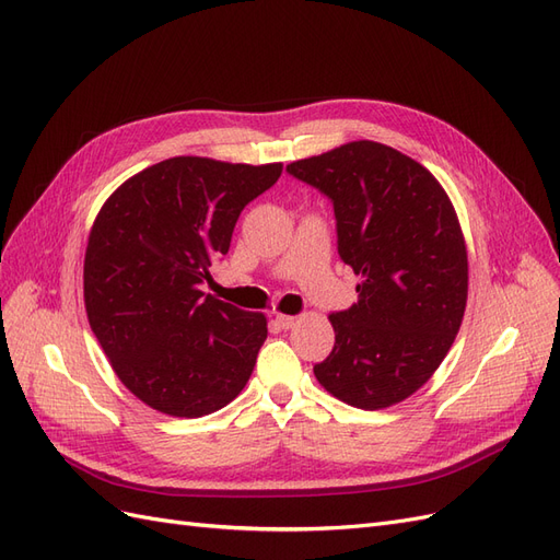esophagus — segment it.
Wrapping results in <instances>:
<instances>
[{
    "label": "esophagus",
    "instance_id": "1",
    "mask_svg": "<svg viewBox=\"0 0 560 560\" xmlns=\"http://www.w3.org/2000/svg\"><path fill=\"white\" fill-rule=\"evenodd\" d=\"M276 325L280 329H292L296 325V317L294 315H282V313H276Z\"/></svg>",
    "mask_w": 560,
    "mask_h": 560
}]
</instances>
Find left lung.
<instances>
[{
    "instance_id": "1",
    "label": "left lung",
    "mask_w": 560,
    "mask_h": 560,
    "mask_svg": "<svg viewBox=\"0 0 560 560\" xmlns=\"http://www.w3.org/2000/svg\"><path fill=\"white\" fill-rule=\"evenodd\" d=\"M287 173L331 200L338 257L362 278L358 303L329 315L336 343L315 378L358 409L393 406L428 383L465 315L467 249L451 200L420 163L369 140Z\"/></svg>"
}]
</instances>
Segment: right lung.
I'll list each match as a JSON object with an SVG mask.
<instances>
[{"label":"right lung","mask_w":560,"mask_h":560,"mask_svg":"<svg viewBox=\"0 0 560 560\" xmlns=\"http://www.w3.org/2000/svg\"><path fill=\"white\" fill-rule=\"evenodd\" d=\"M282 163L167 159L109 196L91 229L83 301L116 376L151 409L198 418L238 397L266 317L202 292L249 200Z\"/></svg>","instance_id":"1"}]
</instances>
